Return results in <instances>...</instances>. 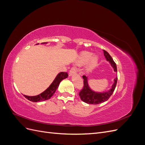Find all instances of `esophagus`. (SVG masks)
I'll list each match as a JSON object with an SVG mask.
<instances>
[{"mask_svg": "<svg viewBox=\"0 0 145 145\" xmlns=\"http://www.w3.org/2000/svg\"><path fill=\"white\" fill-rule=\"evenodd\" d=\"M77 68H75V67L72 68L71 69H70L69 72V75L70 76L73 75V74H76V73L77 72Z\"/></svg>", "mask_w": 145, "mask_h": 145, "instance_id": "obj_1", "label": "esophagus"}]
</instances>
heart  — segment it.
<instances>
[{
	"label": "heart",
	"instance_id": "obj_1",
	"mask_svg": "<svg viewBox=\"0 0 145 145\" xmlns=\"http://www.w3.org/2000/svg\"><path fill=\"white\" fill-rule=\"evenodd\" d=\"M99 58L97 56H93V53L88 51H83L78 57L77 63L79 65H83L88 62L86 67V71L89 72L94 69L97 65Z\"/></svg>",
	"mask_w": 145,
	"mask_h": 145
}]
</instances>
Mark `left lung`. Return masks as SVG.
Wrapping results in <instances>:
<instances>
[{"label": "left lung", "mask_w": 145, "mask_h": 145, "mask_svg": "<svg viewBox=\"0 0 145 145\" xmlns=\"http://www.w3.org/2000/svg\"><path fill=\"white\" fill-rule=\"evenodd\" d=\"M103 53L106 60L110 63L111 65L114 68V71L117 72L116 64L114 62V61L113 60L111 56L109 54L107 51L105 50H103ZM82 77L83 78V86L82 90L80 91L79 96L83 102L88 104L97 105L106 102L111 97L114 91L117 82V77H116L114 80V83H113L112 88L110 89L106 92H103V93H97V92L93 91L89 88L88 83V77L85 76H83Z\"/></svg>", "instance_id": "left-lung-1"}]
</instances>
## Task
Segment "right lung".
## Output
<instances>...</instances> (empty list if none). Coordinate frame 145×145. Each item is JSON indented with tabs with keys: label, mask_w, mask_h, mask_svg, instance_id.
Returning <instances> with one entry per match:
<instances>
[{
	"label": "right lung",
	"mask_w": 145,
	"mask_h": 145,
	"mask_svg": "<svg viewBox=\"0 0 145 145\" xmlns=\"http://www.w3.org/2000/svg\"><path fill=\"white\" fill-rule=\"evenodd\" d=\"M42 43H47L46 42H43ZM39 44V43H37ZM68 76V73L65 72H60L57 74L54 81L50 85V86L48 88L43 91L41 94L35 96H28L24 95L25 97L28 100L31 101L33 102H42V101H45L46 100L50 99L52 95H54L56 89H57L60 82L65 78H67Z\"/></svg>",
	"instance_id": "obj_1"
}]
</instances>
